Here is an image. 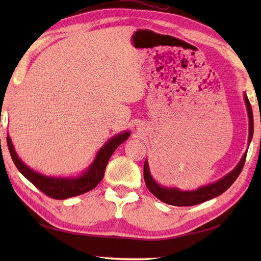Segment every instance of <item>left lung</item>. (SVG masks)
I'll use <instances>...</instances> for the list:
<instances>
[{
	"label": "left lung",
	"instance_id": "obj_1",
	"mask_svg": "<svg viewBox=\"0 0 261 261\" xmlns=\"http://www.w3.org/2000/svg\"><path fill=\"white\" fill-rule=\"evenodd\" d=\"M243 98H245L248 118H249V138H248V147L250 145L253 136V114L251 104L249 102L247 94H243ZM247 157V151L243 153L239 164H238L234 169L230 171L228 175H225L222 178L216 180L212 184H208L206 186L198 187L195 191H180L177 187H165L159 185L158 182L153 179V177L150 174V169H149L148 160L145 162V168H143V177H145L146 186L150 193H152L160 201L174 205V206H192V205H196L199 203H203L205 201H208L211 198H214L216 196H220L221 194L224 193L228 188L233 184L234 180L240 175L241 170L245 165Z\"/></svg>",
	"mask_w": 261,
	"mask_h": 261
}]
</instances>
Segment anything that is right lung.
<instances>
[{
    "label": "right lung",
    "mask_w": 261,
    "mask_h": 261,
    "mask_svg": "<svg viewBox=\"0 0 261 261\" xmlns=\"http://www.w3.org/2000/svg\"><path fill=\"white\" fill-rule=\"evenodd\" d=\"M129 137L130 131H124L111 138L99 149L94 162L90 165V167L85 171H83L81 175L74 177H54L38 173V171L28 167L18 157V154H16L14 150L12 140H11L9 135L7 137V142L14 165L28 180L31 181L33 185L49 197L65 199L82 195V194L90 192L93 188H95L98 182L103 179L104 171L105 168H107L110 157L112 156L115 149L121 143H123Z\"/></svg>",
    "instance_id": "obj_1"
}]
</instances>
